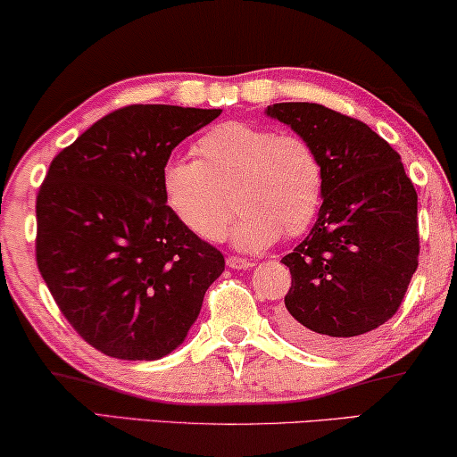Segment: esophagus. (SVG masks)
Returning <instances> with one entry per match:
<instances>
[{
    "label": "esophagus",
    "mask_w": 457,
    "mask_h": 457,
    "mask_svg": "<svg viewBox=\"0 0 457 457\" xmlns=\"http://www.w3.org/2000/svg\"><path fill=\"white\" fill-rule=\"evenodd\" d=\"M227 266L233 268V270H247V268L253 266V262L247 258H239V255H228Z\"/></svg>",
    "instance_id": "34e87169"
}]
</instances>
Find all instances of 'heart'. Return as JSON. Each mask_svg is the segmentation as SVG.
<instances>
[{"instance_id":"heart-1","label":"heart","mask_w":457,"mask_h":457,"mask_svg":"<svg viewBox=\"0 0 457 457\" xmlns=\"http://www.w3.org/2000/svg\"><path fill=\"white\" fill-rule=\"evenodd\" d=\"M195 152L197 160L168 162L162 191L172 214L202 239L227 233L230 192L239 208L233 241L245 252L272 245L280 233L302 235L316 218L324 172L302 135L230 120L204 133Z\"/></svg>"}]
</instances>
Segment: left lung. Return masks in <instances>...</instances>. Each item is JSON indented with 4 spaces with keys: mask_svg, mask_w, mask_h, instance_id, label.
I'll return each mask as SVG.
<instances>
[{
    "mask_svg": "<svg viewBox=\"0 0 457 457\" xmlns=\"http://www.w3.org/2000/svg\"><path fill=\"white\" fill-rule=\"evenodd\" d=\"M316 149L322 205L283 258L291 270L280 328L310 349H341L395 316L418 268V195L402 158L358 118L318 104H274Z\"/></svg>",
    "mask_w": 457,
    "mask_h": 457,
    "instance_id": "1",
    "label": "left lung"
}]
</instances>
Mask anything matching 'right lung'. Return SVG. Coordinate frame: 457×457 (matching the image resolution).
I'll use <instances>...</instances> for the list:
<instances>
[{"label": "right lung", "mask_w": 457, "mask_h": 457, "mask_svg": "<svg viewBox=\"0 0 457 457\" xmlns=\"http://www.w3.org/2000/svg\"><path fill=\"white\" fill-rule=\"evenodd\" d=\"M220 110L133 104L62 149L37 193V266L71 327L110 358L158 360L185 341L224 255L162 191L172 149Z\"/></svg>", "instance_id": "add662e5"}]
</instances>
